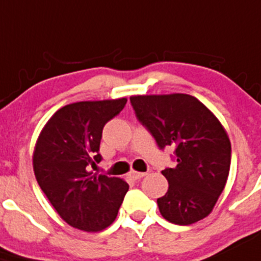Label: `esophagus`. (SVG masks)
<instances>
[{
  "label": "esophagus",
  "instance_id": "1",
  "mask_svg": "<svg viewBox=\"0 0 261 261\" xmlns=\"http://www.w3.org/2000/svg\"><path fill=\"white\" fill-rule=\"evenodd\" d=\"M145 175H146V172L131 171L130 174H128V176H130V179H133V180H140V179H141V177H144Z\"/></svg>",
  "mask_w": 261,
  "mask_h": 261
}]
</instances>
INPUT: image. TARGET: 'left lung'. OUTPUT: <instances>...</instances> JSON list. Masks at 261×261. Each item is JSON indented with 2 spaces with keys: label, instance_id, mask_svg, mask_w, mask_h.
Segmentation results:
<instances>
[{
  "label": "left lung",
  "instance_id": "1",
  "mask_svg": "<svg viewBox=\"0 0 261 261\" xmlns=\"http://www.w3.org/2000/svg\"><path fill=\"white\" fill-rule=\"evenodd\" d=\"M130 101L160 150L175 149L177 165L161 171L169 181L167 193L158 199L161 215L176 225L204 219L229 176L231 144L223 125L190 95L131 96Z\"/></svg>",
  "mask_w": 261,
  "mask_h": 261
}]
</instances>
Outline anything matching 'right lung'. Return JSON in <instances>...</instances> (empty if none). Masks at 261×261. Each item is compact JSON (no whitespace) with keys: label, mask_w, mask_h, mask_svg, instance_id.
Segmentation results:
<instances>
[{"label":"right lung","mask_w":261,"mask_h":261,"mask_svg":"<svg viewBox=\"0 0 261 261\" xmlns=\"http://www.w3.org/2000/svg\"><path fill=\"white\" fill-rule=\"evenodd\" d=\"M126 100L81 101L55 112L41 131L34 171L41 190L62 219L76 229L101 231L116 219L128 185L91 171L101 161L103 126Z\"/></svg>","instance_id":"right-lung-1"}]
</instances>
